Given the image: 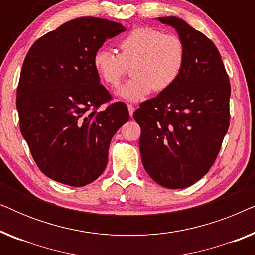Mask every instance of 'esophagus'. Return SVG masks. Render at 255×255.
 I'll list each match as a JSON object with an SVG mask.
<instances>
[{
	"label": "esophagus",
	"mask_w": 255,
	"mask_h": 255,
	"mask_svg": "<svg viewBox=\"0 0 255 255\" xmlns=\"http://www.w3.org/2000/svg\"><path fill=\"white\" fill-rule=\"evenodd\" d=\"M128 114H130V116H132V115H133V113H134V110H135L133 104H128Z\"/></svg>",
	"instance_id": "34e87169"
}]
</instances>
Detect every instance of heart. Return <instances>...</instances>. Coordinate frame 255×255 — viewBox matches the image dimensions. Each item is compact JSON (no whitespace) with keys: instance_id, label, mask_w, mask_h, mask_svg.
Here are the masks:
<instances>
[{"instance_id":"1","label":"heart","mask_w":255,"mask_h":255,"mask_svg":"<svg viewBox=\"0 0 255 255\" xmlns=\"http://www.w3.org/2000/svg\"><path fill=\"white\" fill-rule=\"evenodd\" d=\"M120 53L101 48L93 57V67L104 85L116 89L131 66L133 75L118 94L125 100L140 101L152 90L169 89L180 78L186 62V46L174 33L151 26L131 30L118 43Z\"/></svg>"}]
</instances>
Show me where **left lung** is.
<instances>
[{
    "mask_svg": "<svg viewBox=\"0 0 255 255\" xmlns=\"http://www.w3.org/2000/svg\"><path fill=\"white\" fill-rule=\"evenodd\" d=\"M175 27L186 46L177 81L139 104L141 161L160 186L180 189L197 182L217 158L230 124V86L217 47L177 17H159Z\"/></svg>",
    "mask_w": 255,
    "mask_h": 255,
    "instance_id": "left-lung-1",
    "label": "left lung"
}]
</instances>
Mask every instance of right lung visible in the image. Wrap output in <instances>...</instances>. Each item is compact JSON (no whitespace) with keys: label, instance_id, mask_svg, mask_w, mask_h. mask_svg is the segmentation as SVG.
I'll list each match as a JSON object with an SVG mask.
<instances>
[{"label":"right lung","instance_id":"add662e5","mask_svg":"<svg viewBox=\"0 0 255 255\" xmlns=\"http://www.w3.org/2000/svg\"><path fill=\"white\" fill-rule=\"evenodd\" d=\"M124 30L113 20L80 17L37 39L24 59L16 96L20 132L38 168L57 182L95 181L111 138L130 118L124 102L109 103L93 67L95 52Z\"/></svg>","mask_w":255,"mask_h":255}]
</instances>
